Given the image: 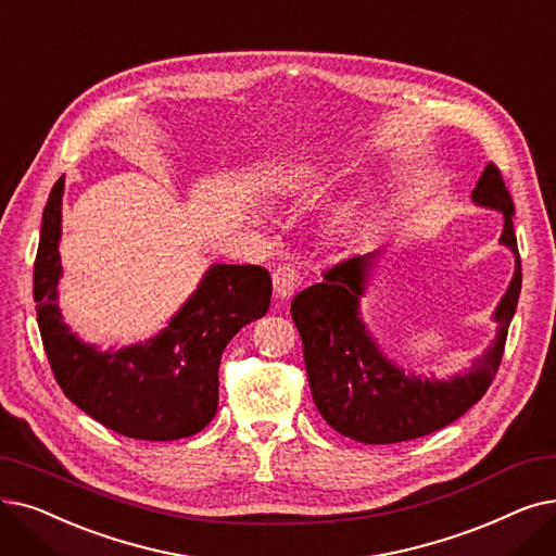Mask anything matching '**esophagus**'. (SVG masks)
<instances>
[{"label": "esophagus", "mask_w": 556, "mask_h": 556, "mask_svg": "<svg viewBox=\"0 0 556 556\" xmlns=\"http://www.w3.org/2000/svg\"><path fill=\"white\" fill-rule=\"evenodd\" d=\"M273 288L279 300H291L302 288V275L293 263H279L273 273Z\"/></svg>", "instance_id": "1"}]
</instances>
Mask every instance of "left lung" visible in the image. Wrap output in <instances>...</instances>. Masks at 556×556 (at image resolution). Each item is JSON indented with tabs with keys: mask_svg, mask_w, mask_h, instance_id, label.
Masks as SVG:
<instances>
[{
	"mask_svg": "<svg viewBox=\"0 0 556 556\" xmlns=\"http://www.w3.org/2000/svg\"><path fill=\"white\" fill-rule=\"evenodd\" d=\"M472 202L504 213L500 243L516 254V273L495 308V341L472 361L468 372L443 381L420 379L404 375L379 352L358 311L377 252L331 265L320 283L295 295L291 316L302 336L313 402L320 416L343 437L368 445L427 437L462 418L493 383L522 283L514 233L516 208L495 163H489L481 173Z\"/></svg>",
	"mask_w": 556,
	"mask_h": 556,
	"instance_id": "8db88e82",
	"label": "left lung"
}]
</instances>
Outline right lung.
Here are the masks:
<instances>
[{"label": "right lung", "mask_w": 556, "mask_h": 556, "mask_svg": "<svg viewBox=\"0 0 556 556\" xmlns=\"http://www.w3.org/2000/svg\"><path fill=\"white\" fill-rule=\"evenodd\" d=\"M63 177L42 211L34 300L47 358L61 391L123 437L177 441L202 431L218 408V368L231 338L270 306L261 265L215 263L159 336L115 352L81 343L59 311Z\"/></svg>", "instance_id": "obj_1"}]
</instances>
